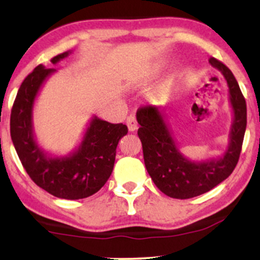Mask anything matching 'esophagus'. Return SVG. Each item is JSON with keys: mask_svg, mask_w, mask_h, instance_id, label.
<instances>
[{"mask_svg": "<svg viewBox=\"0 0 260 260\" xmlns=\"http://www.w3.org/2000/svg\"><path fill=\"white\" fill-rule=\"evenodd\" d=\"M127 126H128V129H129V132H134V131H137V128H138V123H137L136 117H134L133 115L128 116L127 117Z\"/></svg>", "mask_w": 260, "mask_h": 260, "instance_id": "34e87169", "label": "esophagus"}]
</instances>
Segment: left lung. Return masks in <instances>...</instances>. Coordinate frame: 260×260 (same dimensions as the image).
<instances>
[{"label":"left lung","mask_w":260,"mask_h":260,"mask_svg":"<svg viewBox=\"0 0 260 260\" xmlns=\"http://www.w3.org/2000/svg\"><path fill=\"white\" fill-rule=\"evenodd\" d=\"M209 62L221 72L228 83L234 112L229 147L222 156L190 161L176 145L162 110L144 106L137 111L145 168L155 186L171 198L188 199L209 192L232 174L240 159L247 126L246 100L231 71L214 57Z\"/></svg>","instance_id":"left-lung-1"}]
</instances>
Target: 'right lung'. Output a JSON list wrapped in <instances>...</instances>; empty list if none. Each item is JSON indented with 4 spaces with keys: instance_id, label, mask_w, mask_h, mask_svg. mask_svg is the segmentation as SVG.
Segmentation results:
<instances>
[{
    "instance_id": "obj_1",
    "label": "right lung",
    "mask_w": 260,
    "mask_h": 260,
    "mask_svg": "<svg viewBox=\"0 0 260 260\" xmlns=\"http://www.w3.org/2000/svg\"><path fill=\"white\" fill-rule=\"evenodd\" d=\"M71 51L55 56L53 64ZM56 70L39 64L23 80L11 112V138L26 174L39 187L62 199H83L101 189L111 176L116 148L128 128L92 116L79 147L66 156L47 154L35 139L32 107L39 90Z\"/></svg>"
}]
</instances>
